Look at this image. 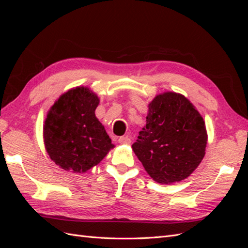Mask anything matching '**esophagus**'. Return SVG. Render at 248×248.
<instances>
[{
  "label": "esophagus",
  "instance_id": "1",
  "mask_svg": "<svg viewBox=\"0 0 248 248\" xmlns=\"http://www.w3.org/2000/svg\"><path fill=\"white\" fill-rule=\"evenodd\" d=\"M118 141L120 142V144H123L124 145V144H130L131 140L128 137H121V138H119Z\"/></svg>",
  "mask_w": 248,
  "mask_h": 248
}]
</instances>
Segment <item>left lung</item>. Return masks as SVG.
<instances>
[{"label": "left lung", "instance_id": "left-lung-1", "mask_svg": "<svg viewBox=\"0 0 248 248\" xmlns=\"http://www.w3.org/2000/svg\"><path fill=\"white\" fill-rule=\"evenodd\" d=\"M148 111L133 152L157 183L184 180L205 156L208 137L204 119L186 97L175 92L157 95Z\"/></svg>", "mask_w": 248, "mask_h": 248}]
</instances>
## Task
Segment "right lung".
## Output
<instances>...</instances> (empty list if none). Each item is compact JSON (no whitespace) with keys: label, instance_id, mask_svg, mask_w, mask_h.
Masks as SVG:
<instances>
[{"label":"right lung","instance_id":"1","mask_svg":"<svg viewBox=\"0 0 248 248\" xmlns=\"http://www.w3.org/2000/svg\"><path fill=\"white\" fill-rule=\"evenodd\" d=\"M99 98L89 88L77 87L60 96L43 126L46 151L57 166L86 172L115 146L95 116Z\"/></svg>","mask_w":248,"mask_h":248}]
</instances>
